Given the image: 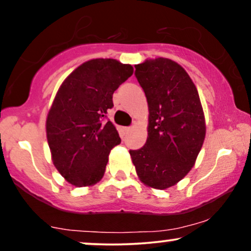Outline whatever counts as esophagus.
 <instances>
[{
	"instance_id": "1",
	"label": "esophagus",
	"mask_w": 251,
	"mask_h": 251,
	"mask_svg": "<svg viewBox=\"0 0 251 251\" xmlns=\"http://www.w3.org/2000/svg\"><path fill=\"white\" fill-rule=\"evenodd\" d=\"M124 129H125V132H128V131H131L132 127H124Z\"/></svg>"
}]
</instances>
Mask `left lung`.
Masks as SVG:
<instances>
[{
    "label": "left lung",
    "mask_w": 251,
    "mask_h": 251,
    "mask_svg": "<svg viewBox=\"0 0 251 251\" xmlns=\"http://www.w3.org/2000/svg\"><path fill=\"white\" fill-rule=\"evenodd\" d=\"M134 67L148 99L149 125L145 145L129 154L142 183L165 190L195 165L205 139L203 107L194 81L179 63L155 57Z\"/></svg>",
    "instance_id": "left-lung-1"
}]
</instances>
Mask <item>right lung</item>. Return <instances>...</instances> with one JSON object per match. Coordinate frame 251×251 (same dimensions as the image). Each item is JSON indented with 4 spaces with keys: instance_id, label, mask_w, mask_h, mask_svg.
<instances>
[{
    "instance_id": "add662e5",
    "label": "right lung",
    "mask_w": 251,
    "mask_h": 251,
    "mask_svg": "<svg viewBox=\"0 0 251 251\" xmlns=\"http://www.w3.org/2000/svg\"><path fill=\"white\" fill-rule=\"evenodd\" d=\"M133 74L116 59H92L63 80L46 120L51 160L72 185L97 184L105 174L111 150L120 144L116 126L105 118L114 91Z\"/></svg>"
}]
</instances>
